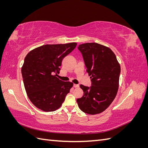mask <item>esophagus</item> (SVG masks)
Masks as SVG:
<instances>
[{
  "instance_id": "1",
  "label": "esophagus",
  "mask_w": 148,
  "mask_h": 148,
  "mask_svg": "<svg viewBox=\"0 0 148 148\" xmlns=\"http://www.w3.org/2000/svg\"><path fill=\"white\" fill-rule=\"evenodd\" d=\"M73 87L74 88H78L79 87V85L77 84H73Z\"/></svg>"
}]
</instances>
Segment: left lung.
Here are the masks:
<instances>
[{
  "label": "left lung",
  "instance_id": "1",
  "mask_svg": "<svg viewBox=\"0 0 148 148\" xmlns=\"http://www.w3.org/2000/svg\"><path fill=\"white\" fill-rule=\"evenodd\" d=\"M78 48L92 82L90 88L80 84L84 95L77 100L78 107L88 114H100L111 104L117 95L120 64L114 52L100 44L84 43Z\"/></svg>",
  "mask_w": 148,
  "mask_h": 148
}]
</instances>
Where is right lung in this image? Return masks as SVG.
<instances>
[{
    "instance_id": "right-lung-1",
    "label": "right lung",
    "mask_w": 148,
    "mask_h": 148,
    "mask_svg": "<svg viewBox=\"0 0 148 148\" xmlns=\"http://www.w3.org/2000/svg\"><path fill=\"white\" fill-rule=\"evenodd\" d=\"M76 42L46 44L31 51L25 58L21 74L29 100L44 112L60 108L73 83L57 77L64 58L77 46Z\"/></svg>"
}]
</instances>
